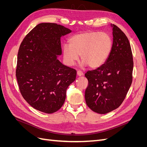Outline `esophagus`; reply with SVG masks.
<instances>
[{
    "label": "esophagus",
    "instance_id": "1",
    "mask_svg": "<svg viewBox=\"0 0 147 147\" xmlns=\"http://www.w3.org/2000/svg\"><path fill=\"white\" fill-rule=\"evenodd\" d=\"M77 74L78 76H82V75H83V72H82L81 70H78Z\"/></svg>",
    "mask_w": 147,
    "mask_h": 147
}]
</instances>
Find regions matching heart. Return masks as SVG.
I'll use <instances>...</instances> for the list:
<instances>
[{
  "label": "heart",
  "instance_id": "b5f03b06",
  "mask_svg": "<svg viewBox=\"0 0 147 147\" xmlns=\"http://www.w3.org/2000/svg\"><path fill=\"white\" fill-rule=\"evenodd\" d=\"M70 45L63 47L65 63L72 65L78 56L89 67L96 69L103 65L109 57L113 47L112 38L105 32L88 31L75 34L69 40Z\"/></svg>",
  "mask_w": 147,
  "mask_h": 147
}]
</instances>
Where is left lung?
Segmentation results:
<instances>
[{
    "label": "left lung",
    "mask_w": 147,
    "mask_h": 147,
    "mask_svg": "<svg viewBox=\"0 0 147 147\" xmlns=\"http://www.w3.org/2000/svg\"><path fill=\"white\" fill-rule=\"evenodd\" d=\"M113 47L105 63L84 74L88 80L85 100L92 111L105 114L117 109L125 99L132 82L134 62L130 43L116 25Z\"/></svg>",
    "instance_id": "left-lung-1"
}]
</instances>
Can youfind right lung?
Wrapping results in <instances>:
<instances>
[{
	"instance_id": "right-lung-1",
	"label": "right lung",
	"mask_w": 147,
	"mask_h": 147,
	"mask_svg": "<svg viewBox=\"0 0 147 147\" xmlns=\"http://www.w3.org/2000/svg\"><path fill=\"white\" fill-rule=\"evenodd\" d=\"M71 30L56 23L37 25L26 35L18 53L16 77L23 98L46 113L58 110L77 71L62 64L61 37Z\"/></svg>"
}]
</instances>
